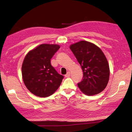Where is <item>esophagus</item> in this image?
Here are the masks:
<instances>
[{
	"label": "esophagus",
	"mask_w": 132,
	"mask_h": 132,
	"mask_svg": "<svg viewBox=\"0 0 132 132\" xmlns=\"http://www.w3.org/2000/svg\"><path fill=\"white\" fill-rule=\"evenodd\" d=\"M70 75H71L70 72H68L67 73V74H66L65 75V77L66 78H68V77H70Z\"/></svg>",
	"instance_id": "esophagus-1"
}]
</instances>
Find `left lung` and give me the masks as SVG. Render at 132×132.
Returning a JSON list of instances; mask_svg holds the SVG:
<instances>
[{
	"label": "left lung",
	"mask_w": 132,
	"mask_h": 132,
	"mask_svg": "<svg viewBox=\"0 0 132 132\" xmlns=\"http://www.w3.org/2000/svg\"><path fill=\"white\" fill-rule=\"evenodd\" d=\"M70 48L83 71L82 80L78 84L79 88L86 95L99 94L107 86L110 75L108 62L102 51L86 41L71 44Z\"/></svg>",
	"instance_id": "left-lung-1"
}]
</instances>
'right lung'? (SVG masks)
<instances>
[{"label":"right lung","instance_id":"add662e5","mask_svg":"<svg viewBox=\"0 0 132 132\" xmlns=\"http://www.w3.org/2000/svg\"><path fill=\"white\" fill-rule=\"evenodd\" d=\"M60 48L58 44H43L26 55L21 67L23 80L35 95L43 98L50 96L61 85L64 76L58 74L50 62Z\"/></svg>","mask_w":132,"mask_h":132}]
</instances>
